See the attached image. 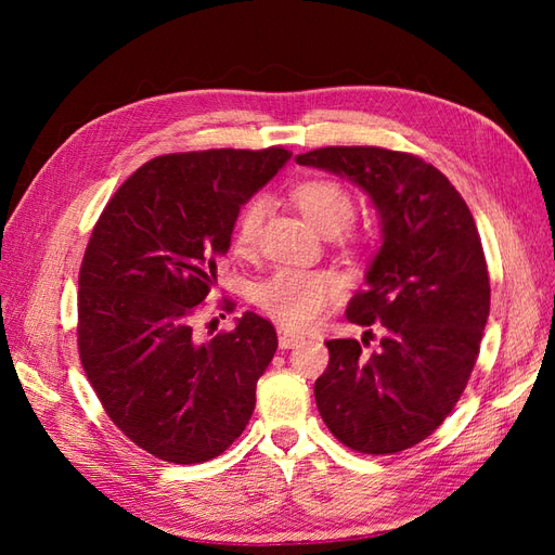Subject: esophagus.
<instances>
[{
  "label": "esophagus",
  "mask_w": 555,
  "mask_h": 555,
  "mask_svg": "<svg viewBox=\"0 0 555 555\" xmlns=\"http://www.w3.org/2000/svg\"><path fill=\"white\" fill-rule=\"evenodd\" d=\"M300 340H305V334L296 332V328H288V326L279 328V346L281 348H293V346H298Z\"/></svg>",
  "instance_id": "34e87169"
}]
</instances>
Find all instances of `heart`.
<instances>
[{
	"instance_id": "obj_1",
	"label": "heart",
	"mask_w": 555,
	"mask_h": 555,
	"mask_svg": "<svg viewBox=\"0 0 555 555\" xmlns=\"http://www.w3.org/2000/svg\"><path fill=\"white\" fill-rule=\"evenodd\" d=\"M293 197H296L302 215L326 233L344 229L352 215H356V199H352L348 188L328 179L300 183ZM264 217V197H253L241 209L238 219L233 223L235 250H255L259 233H262ZM340 293H344V279L332 269L284 267L257 286V302L276 320L293 326H305L314 322Z\"/></svg>"
}]
</instances>
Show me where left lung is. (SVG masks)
Masks as SVG:
<instances>
[{"mask_svg":"<svg viewBox=\"0 0 555 555\" xmlns=\"http://www.w3.org/2000/svg\"><path fill=\"white\" fill-rule=\"evenodd\" d=\"M358 183L382 217L384 243L348 302V322L379 324L326 340L314 400L328 431L358 453L391 455L451 415L479 356L491 286L473 211L446 176L408 152L320 147L296 157Z\"/></svg>","mask_w":555,"mask_h":555,"instance_id":"left-lung-1","label":"left lung"}]
</instances>
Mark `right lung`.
Wrapping results in <instances>:
<instances>
[{
	"label": "right lung",
	"instance_id": "add662e5",
	"mask_svg": "<svg viewBox=\"0 0 555 555\" xmlns=\"http://www.w3.org/2000/svg\"><path fill=\"white\" fill-rule=\"evenodd\" d=\"M288 159L279 145L155 157L92 229L78 274L82 370L116 427L167 463L221 455L253 417L274 326L245 312L231 332L199 340L195 314L241 207Z\"/></svg>",
	"mask_w": 555,
	"mask_h": 555
}]
</instances>
